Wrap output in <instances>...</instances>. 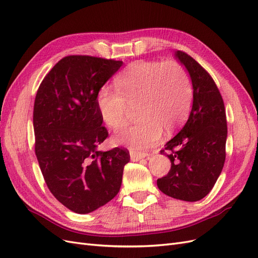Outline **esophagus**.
<instances>
[{
    "instance_id": "obj_1",
    "label": "esophagus",
    "mask_w": 258,
    "mask_h": 258,
    "mask_svg": "<svg viewBox=\"0 0 258 258\" xmlns=\"http://www.w3.org/2000/svg\"><path fill=\"white\" fill-rule=\"evenodd\" d=\"M130 156H131V160L137 162L142 159H145L149 156L148 153H145V152H138V151H131L130 152Z\"/></svg>"
}]
</instances>
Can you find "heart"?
<instances>
[{
  "label": "heart",
  "instance_id": "obj_1",
  "mask_svg": "<svg viewBox=\"0 0 258 258\" xmlns=\"http://www.w3.org/2000/svg\"><path fill=\"white\" fill-rule=\"evenodd\" d=\"M192 82L188 71L175 60H138L114 79V88L104 86L97 94V108L109 128L120 127L130 107L137 120L116 132L113 142L135 150L148 149L164 133H171L187 119L192 105Z\"/></svg>",
  "mask_w": 258,
  "mask_h": 258
}]
</instances>
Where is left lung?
Here are the masks:
<instances>
[{
    "mask_svg": "<svg viewBox=\"0 0 258 258\" xmlns=\"http://www.w3.org/2000/svg\"><path fill=\"white\" fill-rule=\"evenodd\" d=\"M174 56L191 78L194 101L185 126L161 150L171 160V170L157 185L168 197L195 202L210 194L223 171L226 111L222 95L207 70L183 51H175Z\"/></svg>",
    "mask_w": 258,
    "mask_h": 258,
    "instance_id": "left-lung-1",
    "label": "left lung"
}]
</instances>
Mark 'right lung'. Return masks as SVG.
I'll return each instance as SVG.
<instances>
[{
  "label": "right lung",
  "mask_w": 258,
  "mask_h": 258,
  "mask_svg": "<svg viewBox=\"0 0 258 258\" xmlns=\"http://www.w3.org/2000/svg\"><path fill=\"white\" fill-rule=\"evenodd\" d=\"M123 64L120 60L73 55L44 78L33 108L35 154L53 196L70 211L87 214L117 195L127 150L98 151L108 137L97 94Z\"/></svg>",
  "instance_id": "right-lung-1"
}]
</instances>
